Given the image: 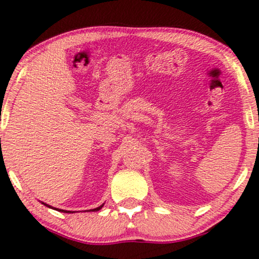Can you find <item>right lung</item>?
Segmentation results:
<instances>
[{
  "instance_id": "add662e5",
  "label": "right lung",
  "mask_w": 259,
  "mask_h": 259,
  "mask_svg": "<svg viewBox=\"0 0 259 259\" xmlns=\"http://www.w3.org/2000/svg\"><path fill=\"white\" fill-rule=\"evenodd\" d=\"M41 204H44V205H46V206H48V207H50V209H54V210H59V209H56V207H53V206L48 205V204H47V203H43V202H41ZM103 205H104V204H102V205H100V206H98V207H96V209H91V210H90V211H98V210H101V209H102V207H103ZM59 211H61V212H69V213H71V212H72V211H67V210H62V209H60V210H59ZM73 212H75V211H73Z\"/></svg>"
}]
</instances>
